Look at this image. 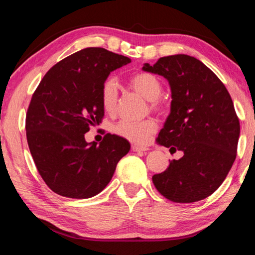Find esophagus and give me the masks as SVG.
<instances>
[{"instance_id":"obj_1","label":"esophagus","mask_w":255,"mask_h":255,"mask_svg":"<svg viewBox=\"0 0 255 255\" xmlns=\"http://www.w3.org/2000/svg\"><path fill=\"white\" fill-rule=\"evenodd\" d=\"M131 149H132V151H134V152H140V151L149 150V148H146V146H141V145H136V144H132Z\"/></svg>"}]
</instances>
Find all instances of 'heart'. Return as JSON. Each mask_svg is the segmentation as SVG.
Masks as SVG:
<instances>
[{
    "mask_svg": "<svg viewBox=\"0 0 255 255\" xmlns=\"http://www.w3.org/2000/svg\"><path fill=\"white\" fill-rule=\"evenodd\" d=\"M132 88L140 93L142 96L151 102L153 109L158 107L157 100L161 96L162 86L158 77L150 73H137L130 78ZM119 100V85L115 78L109 77L103 83L101 89V101L103 109L107 113L113 114L118 109ZM158 128V124L153 120L132 121L121 120L114 127V132L121 137H124L131 142L139 144H144L149 141Z\"/></svg>",
    "mask_w": 255,
    "mask_h": 255,
    "instance_id": "b5f03b06",
    "label": "heart"
}]
</instances>
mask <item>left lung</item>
Here are the masks:
<instances>
[{
    "instance_id": "obj_1",
    "label": "left lung",
    "mask_w": 255,
    "mask_h": 255,
    "mask_svg": "<svg viewBox=\"0 0 255 255\" xmlns=\"http://www.w3.org/2000/svg\"><path fill=\"white\" fill-rule=\"evenodd\" d=\"M144 71L166 78L171 88V111L157 142L182 151L161 173L152 177L163 197L194 203L211 196L235 161L240 121L224 84L202 61L187 55L162 57Z\"/></svg>"
}]
</instances>
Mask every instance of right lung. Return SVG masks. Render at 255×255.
<instances>
[{
    "label": "right lung",
    "mask_w": 255,
    "mask_h": 255,
    "mask_svg": "<svg viewBox=\"0 0 255 255\" xmlns=\"http://www.w3.org/2000/svg\"><path fill=\"white\" fill-rule=\"evenodd\" d=\"M130 58L86 48L57 62L43 76L25 118L26 140L40 176L53 193L85 199L100 194L128 151V140L107 134L100 144L84 134L102 122L103 83Z\"/></svg>",
    "instance_id": "right-lung-1"
}]
</instances>
